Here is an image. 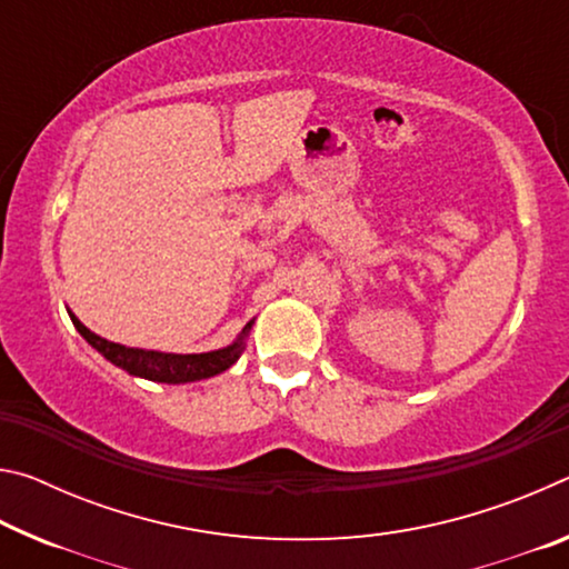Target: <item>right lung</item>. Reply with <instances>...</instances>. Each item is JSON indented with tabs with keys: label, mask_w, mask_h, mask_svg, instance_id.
<instances>
[{
	"label": "right lung",
	"mask_w": 569,
	"mask_h": 569,
	"mask_svg": "<svg viewBox=\"0 0 569 569\" xmlns=\"http://www.w3.org/2000/svg\"><path fill=\"white\" fill-rule=\"evenodd\" d=\"M74 329L84 336V341L92 343V349H98L104 359L120 366L132 377H142L150 381L162 383H186V381H200L216 373L230 369L238 361V356L246 351L243 336L228 349L210 351V353H160V351H142V349H128V346L112 343L108 339H100L98 333H92L88 326H82L70 313ZM250 329V323L243 329V333Z\"/></svg>",
	"instance_id": "right-lung-1"
}]
</instances>
